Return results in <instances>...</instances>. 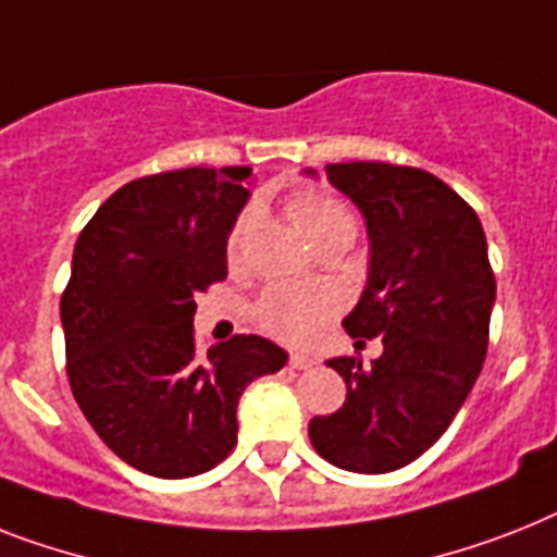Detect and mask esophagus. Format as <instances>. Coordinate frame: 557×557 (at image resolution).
I'll use <instances>...</instances> for the list:
<instances>
[{
	"label": "esophagus",
	"mask_w": 557,
	"mask_h": 557,
	"mask_svg": "<svg viewBox=\"0 0 557 557\" xmlns=\"http://www.w3.org/2000/svg\"><path fill=\"white\" fill-rule=\"evenodd\" d=\"M314 363H318V360H314V357H309V355H292V357H288V366H292V369H300V372L311 369Z\"/></svg>",
	"instance_id": "esophagus-1"
}]
</instances>
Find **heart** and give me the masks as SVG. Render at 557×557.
Masks as SVG:
<instances>
[{"label":"heart","mask_w":557,"mask_h":557,"mask_svg":"<svg viewBox=\"0 0 557 557\" xmlns=\"http://www.w3.org/2000/svg\"><path fill=\"white\" fill-rule=\"evenodd\" d=\"M286 206L288 216L311 246L323 243L325 237H337V234L355 237V216L346 208V202L337 200L334 194L320 191V188H300L288 197ZM257 220H260L257 208L248 206L246 211H239L232 232H228L225 260L234 271L246 265ZM334 311H337V297L325 288L274 286L257 300L255 323L277 341L306 346V343L318 341L325 323L334 318Z\"/></svg>","instance_id":"b5f03b06"}]
</instances>
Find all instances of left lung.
<instances>
[{
  "instance_id": "obj_1",
  "label": "left lung",
  "mask_w": 557,
  "mask_h": 557,
  "mask_svg": "<svg viewBox=\"0 0 557 557\" xmlns=\"http://www.w3.org/2000/svg\"><path fill=\"white\" fill-rule=\"evenodd\" d=\"M325 176L363 211L372 239L369 283L343 329L383 337V355L372 366L325 360L346 381V404L311 418L309 437L334 467L395 472L449 429L481 374L495 271L474 208L435 174L332 162Z\"/></svg>"
}]
</instances>
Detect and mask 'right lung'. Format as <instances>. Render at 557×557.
<instances>
[{"label":"right lung","instance_id":"obj_1","mask_svg":"<svg viewBox=\"0 0 557 557\" xmlns=\"http://www.w3.org/2000/svg\"><path fill=\"white\" fill-rule=\"evenodd\" d=\"M251 169L139 176L108 197L74 248L59 314L67 383L102 443L153 478H191L237 446V400L288 355L234 334L194 341V294L223 283Z\"/></svg>","mask_w":557,"mask_h":557}]
</instances>
